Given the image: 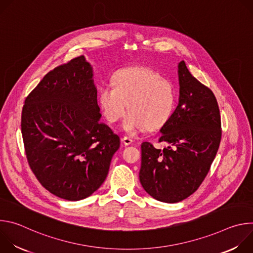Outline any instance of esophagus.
<instances>
[{
	"mask_svg": "<svg viewBox=\"0 0 253 253\" xmlns=\"http://www.w3.org/2000/svg\"><path fill=\"white\" fill-rule=\"evenodd\" d=\"M121 142L124 144L125 146H128V145H130V144H132L133 140H132L131 138H129V137H123V138L121 139Z\"/></svg>",
	"mask_w": 253,
	"mask_h": 253,
	"instance_id": "34e87169",
	"label": "esophagus"
}]
</instances>
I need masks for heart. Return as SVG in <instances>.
Instances as JSON below:
<instances>
[{
	"label": "heart",
	"instance_id": "heart-1",
	"mask_svg": "<svg viewBox=\"0 0 253 253\" xmlns=\"http://www.w3.org/2000/svg\"><path fill=\"white\" fill-rule=\"evenodd\" d=\"M97 99L108 121L116 122L130 111L122 123L126 132H143L149 126L164 125L173 114L176 94L173 85L156 71L142 66L120 69L112 84L99 86Z\"/></svg>",
	"mask_w": 253,
	"mask_h": 253
}]
</instances>
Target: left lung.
Returning a JSON list of instances; mask_svg holds the SVG:
<instances>
[{
  "mask_svg": "<svg viewBox=\"0 0 253 253\" xmlns=\"http://www.w3.org/2000/svg\"><path fill=\"white\" fill-rule=\"evenodd\" d=\"M179 99L175 111L160 129L167 148L141 145L140 183L151 197L176 203L194 193L217 153L221 123L212 91L195 79L184 61L178 63Z\"/></svg>",
  "mask_w": 253,
  "mask_h": 253,
  "instance_id": "obj_1",
  "label": "left lung"
}]
</instances>
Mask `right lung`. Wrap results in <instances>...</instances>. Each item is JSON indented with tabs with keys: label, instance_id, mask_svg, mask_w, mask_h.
I'll use <instances>...</instances> for the list:
<instances>
[{
	"label": "right lung",
	"instance_id": "obj_1",
	"mask_svg": "<svg viewBox=\"0 0 253 253\" xmlns=\"http://www.w3.org/2000/svg\"><path fill=\"white\" fill-rule=\"evenodd\" d=\"M101 116L93 68L84 56L49 72L26 98L21 127L27 159L52 194L78 201L105 181L120 139Z\"/></svg>",
	"mask_w": 253,
	"mask_h": 253
}]
</instances>
